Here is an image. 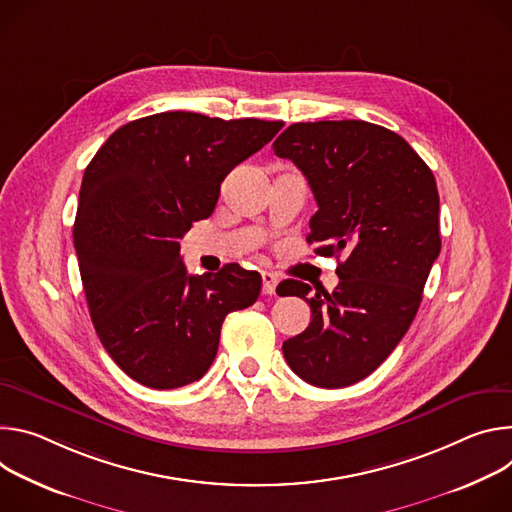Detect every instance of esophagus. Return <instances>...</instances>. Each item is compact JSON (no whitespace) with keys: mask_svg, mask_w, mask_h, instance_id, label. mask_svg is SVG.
<instances>
[{"mask_svg":"<svg viewBox=\"0 0 512 512\" xmlns=\"http://www.w3.org/2000/svg\"><path fill=\"white\" fill-rule=\"evenodd\" d=\"M276 285H278V278L272 272L264 270L262 272V293L264 295H274L276 293Z\"/></svg>","mask_w":512,"mask_h":512,"instance_id":"esophagus-1","label":"esophagus"}]
</instances>
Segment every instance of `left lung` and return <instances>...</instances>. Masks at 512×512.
I'll use <instances>...</instances> for the list:
<instances>
[{
  "mask_svg": "<svg viewBox=\"0 0 512 512\" xmlns=\"http://www.w3.org/2000/svg\"><path fill=\"white\" fill-rule=\"evenodd\" d=\"M272 148L301 168L315 195L307 236L315 254H344L331 293L313 295L299 280L278 285V295L311 307L309 327L282 354L313 386H350L390 356L417 315L441 250L435 177L407 140L362 120L293 124Z\"/></svg>",
  "mask_w": 512,
  "mask_h": 512,
  "instance_id": "obj_1",
  "label": "left lung"
}]
</instances>
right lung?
I'll use <instances>...</instances> for the list:
<instances>
[{"label": "right lung", "instance_id": "right-lung-1", "mask_svg": "<svg viewBox=\"0 0 512 512\" xmlns=\"http://www.w3.org/2000/svg\"><path fill=\"white\" fill-rule=\"evenodd\" d=\"M282 122L164 111L113 132L85 168L73 244L103 348L136 382L168 390L211 366L227 313L256 303L240 264L189 276L179 240L213 213L223 179Z\"/></svg>", "mask_w": 512, "mask_h": 512}]
</instances>
